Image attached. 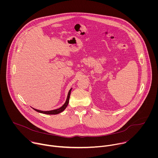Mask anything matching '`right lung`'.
Instances as JSON below:
<instances>
[{
	"label": "right lung",
	"mask_w": 158,
	"mask_h": 158,
	"mask_svg": "<svg viewBox=\"0 0 158 158\" xmlns=\"http://www.w3.org/2000/svg\"><path fill=\"white\" fill-rule=\"evenodd\" d=\"M71 90H72V89H71L69 90L68 95H67V98L66 101H65V102L64 103V104L62 107H60V108H59V109H55V110H49V111H42V110H37V109H34V108H32V109H34L35 111L39 112H40V113H43V114H57L60 113V112H62V111L66 108V107L67 106V105H68V104H69V98H70V95H71Z\"/></svg>",
	"instance_id": "add662e5"
}]
</instances>
